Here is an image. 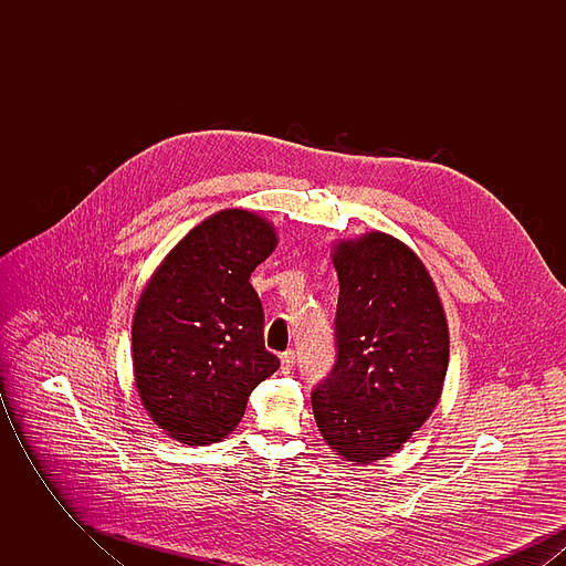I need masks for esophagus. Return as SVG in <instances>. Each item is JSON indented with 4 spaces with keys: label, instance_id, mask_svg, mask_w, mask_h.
<instances>
[{
    "label": "esophagus",
    "instance_id": "1",
    "mask_svg": "<svg viewBox=\"0 0 566 566\" xmlns=\"http://www.w3.org/2000/svg\"><path fill=\"white\" fill-rule=\"evenodd\" d=\"M295 350H286L280 356V363H282V371L289 374L293 367H295Z\"/></svg>",
    "mask_w": 566,
    "mask_h": 566
}]
</instances>
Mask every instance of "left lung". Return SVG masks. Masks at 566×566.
Returning <instances> with one entry per match:
<instances>
[{
	"label": "left lung",
	"mask_w": 566,
	"mask_h": 566,
	"mask_svg": "<svg viewBox=\"0 0 566 566\" xmlns=\"http://www.w3.org/2000/svg\"><path fill=\"white\" fill-rule=\"evenodd\" d=\"M337 363L312 392L326 446L356 467L401 450L441 399L448 318L422 259L384 231L333 245Z\"/></svg>",
	"instance_id": "8db88e82"
}]
</instances>
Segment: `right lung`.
Here are the masks:
<instances>
[{
  "label": "right lung",
  "mask_w": 566,
  "mask_h": 566,
  "mask_svg": "<svg viewBox=\"0 0 566 566\" xmlns=\"http://www.w3.org/2000/svg\"><path fill=\"white\" fill-rule=\"evenodd\" d=\"M275 245L268 218L220 210L167 252L139 295L135 390L178 443L222 441L240 424L250 392L280 367L265 350L263 305L250 284Z\"/></svg>",
  "instance_id": "right-lung-1"
}]
</instances>
